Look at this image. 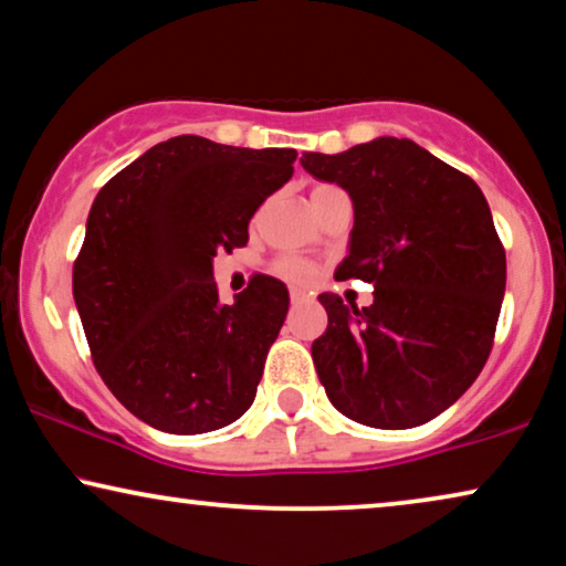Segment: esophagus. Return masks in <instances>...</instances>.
Listing matches in <instances>:
<instances>
[{
	"mask_svg": "<svg viewBox=\"0 0 566 566\" xmlns=\"http://www.w3.org/2000/svg\"><path fill=\"white\" fill-rule=\"evenodd\" d=\"M290 297H292V305H303L305 300H307V295H305L303 290H292Z\"/></svg>",
	"mask_w": 566,
	"mask_h": 566,
	"instance_id": "1",
	"label": "esophagus"
}]
</instances>
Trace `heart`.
<instances>
[{
  "instance_id": "b5f03b06",
  "label": "heart",
  "mask_w": 566,
  "mask_h": 566,
  "mask_svg": "<svg viewBox=\"0 0 566 566\" xmlns=\"http://www.w3.org/2000/svg\"><path fill=\"white\" fill-rule=\"evenodd\" d=\"M331 188H334V186H315L313 196H318L323 191H331ZM274 271L284 279V282H290V284H311L315 279V269L307 261L297 259V255H282V259H276Z\"/></svg>"
}]
</instances>
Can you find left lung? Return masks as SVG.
I'll return each mask as SVG.
<instances>
[{"label":"left lung","mask_w":566,"mask_h":566,"mask_svg":"<svg viewBox=\"0 0 566 566\" xmlns=\"http://www.w3.org/2000/svg\"><path fill=\"white\" fill-rule=\"evenodd\" d=\"M311 176L352 196V245L336 279L375 284L370 307L321 295L313 361L328 401L378 429H409L461 398L494 346L507 282L481 188L411 139L305 153Z\"/></svg>","instance_id":"8db88e82"}]
</instances>
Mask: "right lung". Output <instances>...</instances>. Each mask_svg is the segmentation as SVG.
Listing matches in <instances>:
<instances>
[{
	"mask_svg": "<svg viewBox=\"0 0 566 566\" xmlns=\"http://www.w3.org/2000/svg\"><path fill=\"white\" fill-rule=\"evenodd\" d=\"M295 157L184 134L95 196L72 269L74 303L95 370L149 427L201 434L251 409L290 292L253 274L222 305L212 259L248 243V222L292 178Z\"/></svg>",
	"mask_w": 566,
	"mask_h": 566,
	"instance_id": "add662e5",
	"label": "right lung"
}]
</instances>
